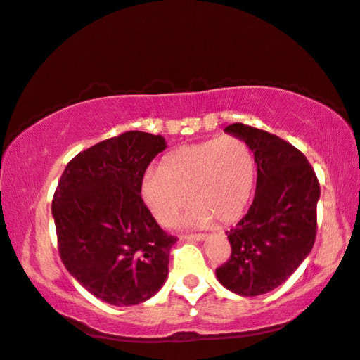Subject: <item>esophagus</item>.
<instances>
[{
    "instance_id": "1",
    "label": "esophagus",
    "mask_w": 360,
    "mask_h": 360,
    "mask_svg": "<svg viewBox=\"0 0 360 360\" xmlns=\"http://www.w3.org/2000/svg\"><path fill=\"white\" fill-rule=\"evenodd\" d=\"M205 237H207V236H204V233H191V236H183L181 238H183V240L202 242V240H205Z\"/></svg>"
}]
</instances>
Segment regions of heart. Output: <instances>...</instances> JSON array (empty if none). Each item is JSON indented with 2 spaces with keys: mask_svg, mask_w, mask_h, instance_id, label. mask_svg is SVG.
<instances>
[{
  "mask_svg": "<svg viewBox=\"0 0 360 360\" xmlns=\"http://www.w3.org/2000/svg\"><path fill=\"white\" fill-rule=\"evenodd\" d=\"M257 162L250 145L240 136L184 145L167 153L160 169L150 167L140 183L143 204L158 224L169 227L189 202L186 224L209 227L219 220L236 224L250 204Z\"/></svg>",
  "mask_w": 360,
  "mask_h": 360,
  "instance_id": "1",
  "label": "heart"
}]
</instances>
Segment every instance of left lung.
Wrapping results in <instances>:
<instances>
[{"label":"left lung","mask_w":360,"mask_h":360,"mask_svg":"<svg viewBox=\"0 0 360 360\" xmlns=\"http://www.w3.org/2000/svg\"><path fill=\"white\" fill-rule=\"evenodd\" d=\"M224 131L250 145L257 191L245 217L227 232L232 255L215 275L232 293L258 296L285 283L309 255L319 183L306 156L288 141L243 123Z\"/></svg>","instance_id":"8db88e82"}]
</instances>
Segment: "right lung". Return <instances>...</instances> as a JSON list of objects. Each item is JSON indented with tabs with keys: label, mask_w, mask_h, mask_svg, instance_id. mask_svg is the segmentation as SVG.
I'll list each match as a JSON object with an SVG mask.
<instances>
[{
	"label": "right lung",
	"mask_w": 360,
	"mask_h": 360,
	"mask_svg": "<svg viewBox=\"0 0 360 360\" xmlns=\"http://www.w3.org/2000/svg\"><path fill=\"white\" fill-rule=\"evenodd\" d=\"M161 135L127 131L69 161L52 199L57 245L67 271L105 303L140 304L167 278L177 238L143 204L140 183Z\"/></svg>",
	"instance_id": "1"
}]
</instances>
